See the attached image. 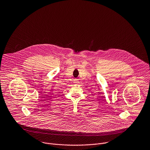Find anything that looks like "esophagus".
Wrapping results in <instances>:
<instances>
[{
    "label": "esophagus",
    "mask_w": 150,
    "mask_h": 150,
    "mask_svg": "<svg viewBox=\"0 0 150 150\" xmlns=\"http://www.w3.org/2000/svg\"><path fill=\"white\" fill-rule=\"evenodd\" d=\"M74 83H76V84H78V80H75V81H74Z\"/></svg>",
    "instance_id": "esophagus-1"
}]
</instances>
